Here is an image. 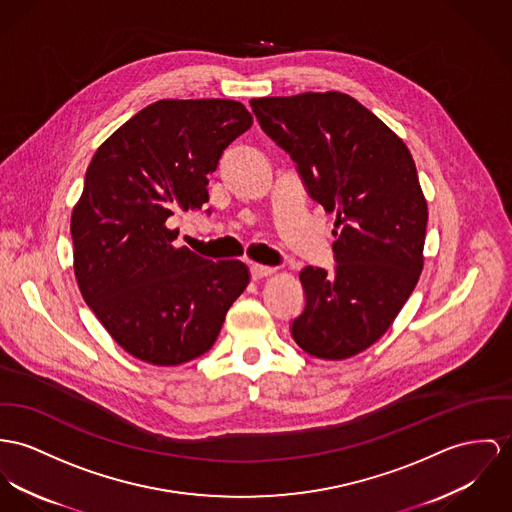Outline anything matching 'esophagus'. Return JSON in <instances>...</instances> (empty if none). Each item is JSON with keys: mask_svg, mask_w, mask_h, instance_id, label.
Masks as SVG:
<instances>
[{"mask_svg": "<svg viewBox=\"0 0 512 512\" xmlns=\"http://www.w3.org/2000/svg\"><path fill=\"white\" fill-rule=\"evenodd\" d=\"M275 271L276 269H273V267H265V265H257V263L251 265V276H253V280L267 278V276L273 275Z\"/></svg>", "mask_w": 512, "mask_h": 512, "instance_id": "34e87169", "label": "esophagus"}]
</instances>
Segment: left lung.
Masks as SVG:
<instances>
[{"label": "left lung", "instance_id": "1", "mask_svg": "<svg viewBox=\"0 0 512 512\" xmlns=\"http://www.w3.org/2000/svg\"><path fill=\"white\" fill-rule=\"evenodd\" d=\"M261 128L296 161L310 197L335 212V273L306 267L300 349L323 360L366 351L423 271L427 198L403 140L347 93L251 99Z\"/></svg>", "mask_w": 512, "mask_h": 512}]
</instances>
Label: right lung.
Wrapping results in <instances>:
<instances>
[{"label": "right lung", "instance_id": "add662e5", "mask_svg": "<svg viewBox=\"0 0 512 512\" xmlns=\"http://www.w3.org/2000/svg\"><path fill=\"white\" fill-rule=\"evenodd\" d=\"M251 124L232 99H161L115 130L87 167L70 222L79 292L144 362L177 366L206 353L249 284L245 263L177 247L167 218L208 202V175Z\"/></svg>", "mask_w": 512, "mask_h": 512}]
</instances>
